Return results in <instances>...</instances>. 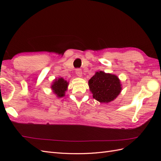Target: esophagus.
I'll return each instance as SVG.
<instances>
[{
    "label": "esophagus",
    "mask_w": 161,
    "mask_h": 161,
    "mask_svg": "<svg viewBox=\"0 0 161 161\" xmlns=\"http://www.w3.org/2000/svg\"><path fill=\"white\" fill-rule=\"evenodd\" d=\"M75 72H76V75L78 76H82V72L81 69H76Z\"/></svg>",
    "instance_id": "obj_1"
}]
</instances>
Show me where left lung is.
I'll list each match as a JSON object with an SVG mask.
<instances>
[{"label":"left lung","instance_id":"obj_1","mask_svg":"<svg viewBox=\"0 0 161 161\" xmlns=\"http://www.w3.org/2000/svg\"><path fill=\"white\" fill-rule=\"evenodd\" d=\"M92 97L100 103H109L119 95L121 85L118 77L103 71L96 72L89 80Z\"/></svg>","mask_w":161,"mask_h":161}]
</instances>
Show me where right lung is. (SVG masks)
I'll return each mask as SVG.
<instances>
[{"instance_id":"add662e5","label":"right lung","mask_w":161,"mask_h":161,"mask_svg":"<svg viewBox=\"0 0 161 161\" xmlns=\"http://www.w3.org/2000/svg\"><path fill=\"white\" fill-rule=\"evenodd\" d=\"M69 82L64 80L63 78H58L56 79L51 86V89H52L54 94L56 95L58 97H62L65 95V92L67 91Z\"/></svg>"}]
</instances>
